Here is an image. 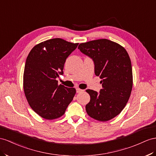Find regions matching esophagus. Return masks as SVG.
I'll list each match as a JSON object with an SVG mask.
<instances>
[{
  "mask_svg": "<svg viewBox=\"0 0 156 156\" xmlns=\"http://www.w3.org/2000/svg\"><path fill=\"white\" fill-rule=\"evenodd\" d=\"M83 90H81V89H80V88H76V92L77 93H80V92H82V91H83Z\"/></svg>",
  "mask_w": 156,
  "mask_h": 156,
  "instance_id": "1",
  "label": "esophagus"
}]
</instances>
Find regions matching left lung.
I'll use <instances>...</instances> for the list:
<instances>
[{
    "label": "left lung",
    "instance_id": "left-lung-1",
    "mask_svg": "<svg viewBox=\"0 0 156 156\" xmlns=\"http://www.w3.org/2000/svg\"><path fill=\"white\" fill-rule=\"evenodd\" d=\"M78 49L92 58L95 74L102 83L99 94L86 90L90 95L86 112L98 121H109L121 112L130 96L133 81L129 55L123 47L106 39L80 43Z\"/></svg>",
    "mask_w": 156,
    "mask_h": 156
}]
</instances>
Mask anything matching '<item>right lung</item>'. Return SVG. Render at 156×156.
Segmentation results:
<instances>
[{"label":"right lung","instance_id":"right-lung-1","mask_svg":"<svg viewBox=\"0 0 156 156\" xmlns=\"http://www.w3.org/2000/svg\"><path fill=\"white\" fill-rule=\"evenodd\" d=\"M78 43L61 38L47 40L34 46L26 58L23 91L31 108L43 119L53 120L65 114L76 94L74 87L58 84L66 58Z\"/></svg>","mask_w":156,"mask_h":156}]
</instances>
